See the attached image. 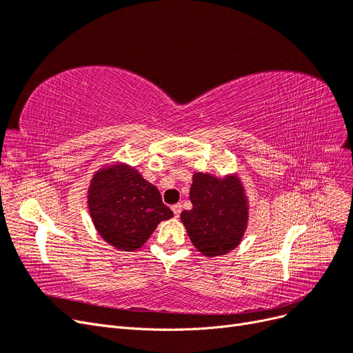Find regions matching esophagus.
<instances>
[{"mask_svg": "<svg viewBox=\"0 0 353 353\" xmlns=\"http://www.w3.org/2000/svg\"><path fill=\"white\" fill-rule=\"evenodd\" d=\"M181 209H183V206H181L179 205V203H178V205H174L172 206V212H174V215L178 218L179 216V213H181Z\"/></svg>", "mask_w": 353, "mask_h": 353, "instance_id": "1", "label": "esophagus"}]
</instances>
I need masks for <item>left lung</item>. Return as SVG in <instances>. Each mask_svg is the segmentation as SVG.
<instances>
[{
    "mask_svg": "<svg viewBox=\"0 0 353 353\" xmlns=\"http://www.w3.org/2000/svg\"><path fill=\"white\" fill-rule=\"evenodd\" d=\"M193 209L181 213L188 237L205 256H219L236 249L248 225V200L236 176L219 179L194 174L190 188Z\"/></svg>",
    "mask_w": 353,
    "mask_h": 353,
    "instance_id": "obj_1",
    "label": "left lung"
}]
</instances>
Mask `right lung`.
<instances>
[{
	"instance_id": "add662e5",
	"label": "right lung",
	"mask_w": 353,
	"mask_h": 353,
	"mask_svg": "<svg viewBox=\"0 0 353 353\" xmlns=\"http://www.w3.org/2000/svg\"><path fill=\"white\" fill-rule=\"evenodd\" d=\"M88 208L100 236L125 252L140 249L160 221L174 216L159 190L125 165L109 166L94 175Z\"/></svg>"
}]
</instances>
